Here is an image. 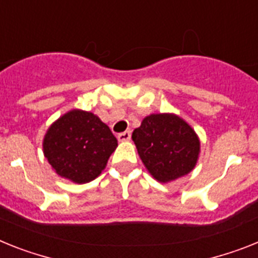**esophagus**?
Returning a JSON list of instances; mask_svg holds the SVG:
<instances>
[{
	"instance_id": "34e87169",
	"label": "esophagus",
	"mask_w": 258,
	"mask_h": 258,
	"mask_svg": "<svg viewBox=\"0 0 258 258\" xmlns=\"http://www.w3.org/2000/svg\"><path fill=\"white\" fill-rule=\"evenodd\" d=\"M130 139H131V132L130 131L120 132L119 135H118V140H119V142H128Z\"/></svg>"
}]
</instances>
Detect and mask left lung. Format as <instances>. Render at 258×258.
Here are the masks:
<instances>
[{
	"label": "left lung",
	"mask_w": 258,
	"mask_h": 258,
	"mask_svg": "<svg viewBox=\"0 0 258 258\" xmlns=\"http://www.w3.org/2000/svg\"><path fill=\"white\" fill-rule=\"evenodd\" d=\"M132 140L144 166L161 183L187 175L199 160V136L175 114L145 116L140 127L132 132Z\"/></svg>",
	"instance_id": "8db88e82"
}]
</instances>
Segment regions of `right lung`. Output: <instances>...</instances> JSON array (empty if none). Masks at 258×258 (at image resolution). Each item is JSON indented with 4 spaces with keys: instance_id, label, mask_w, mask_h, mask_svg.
<instances>
[{
    "instance_id": "obj_1",
    "label": "right lung",
    "mask_w": 258,
    "mask_h": 258,
    "mask_svg": "<svg viewBox=\"0 0 258 258\" xmlns=\"http://www.w3.org/2000/svg\"><path fill=\"white\" fill-rule=\"evenodd\" d=\"M118 142L97 115L74 109L48 128L42 149L58 175L83 184L97 178Z\"/></svg>"
}]
</instances>
